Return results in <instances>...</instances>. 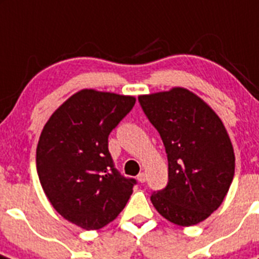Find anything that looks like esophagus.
Segmentation results:
<instances>
[{
	"label": "esophagus",
	"instance_id": "34e87169",
	"mask_svg": "<svg viewBox=\"0 0 259 259\" xmlns=\"http://www.w3.org/2000/svg\"><path fill=\"white\" fill-rule=\"evenodd\" d=\"M138 181L140 183H144L145 181H147V174H145V173H140V174H139V176H138Z\"/></svg>",
	"mask_w": 259,
	"mask_h": 259
}]
</instances>
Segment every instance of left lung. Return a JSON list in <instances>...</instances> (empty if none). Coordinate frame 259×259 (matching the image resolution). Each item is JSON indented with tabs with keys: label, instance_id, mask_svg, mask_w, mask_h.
<instances>
[{
	"label": "left lung",
	"instance_id": "left-lung-1",
	"mask_svg": "<svg viewBox=\"0 0 259 259\" xmlns=\"http://www.w3.org/2000/svg\"><path fill=\"white\" fill-rule=\"evenodd\" d=\"M139 102L169 163L166 187L151 196L154 208L180 227L203 222L220 207L235 176V152L222 119L185 88L140 96Z\"/></svg>",
	"mask_w": 259,
	"mask_h": 259
}]
</instances>
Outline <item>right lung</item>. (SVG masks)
<instances>
[{
    "mask_svg": "<svg viewBox=\"0 0 259 259\" xmlns=\"http://www.w3.org/2000/svg\"><path fill=\"white\" fill-rule=\"evenodd\" d=\"M136 98L83 89L57 108L36 148V170L44 193L65 220L86 231L118 218L136 181L114 167L108 135L131 111Z\"/></svg>",
    "mask_w": 259,
    "mask_h": 259,
    "instance_id": "1",
    "label": "right lung"
}]
</instances>
